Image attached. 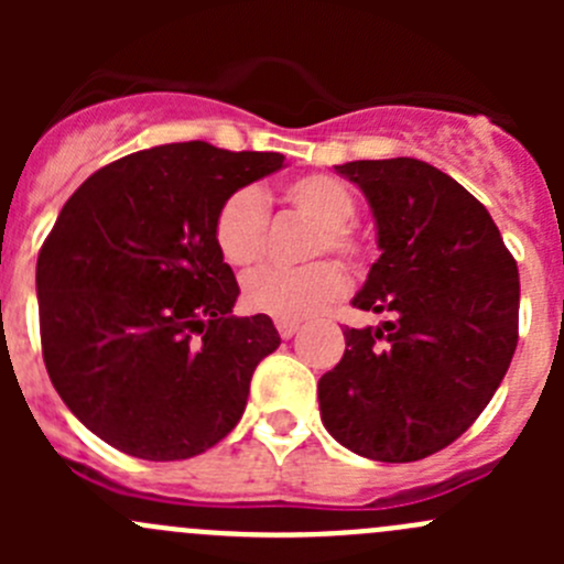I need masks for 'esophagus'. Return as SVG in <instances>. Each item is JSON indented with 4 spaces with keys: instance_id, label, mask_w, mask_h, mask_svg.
I'll list each match as a JSON object with an SVG mask.
<instances>
[{
    "instance_id": "34e87169",
    "label": "esophagus",
    "mask_w": 564,
    "mask_h": 564,
    "mask_svg": "<svg viewBox=\"0 0 564 564\" xmlns=\"http://www.w3.org/2000/svg\"><path fill=\"white\" fill-rule=\"evenodd\" d=\"M275 327H278V333H281V338L289 340L300 329V322H278Z\"/></svg>"
}]
</instances>
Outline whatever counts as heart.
<instances>
[{
  "label": "heart",
  "mask_w": 564,
  "mask_h": 564,
  "mask_svg": "<svg viewBox=\"0 0 564 564\" xmlns=\"http://www.w3.org/2000/svg\"><path fill=\"white\" fill-rule=\"evenodd\" d=\"M278 202L303 220L314 224L305 240V259L335 253L346 264L360 267L366 261V240L355 229L357 196L346 182L329 174H305L278 187ZM215 246L235 267H248L264 250L267 207L253 187H240L224 198L215 215ZM346 289V278L333 261H308L297 270L261 267L242 281V303L253 314H264L281 322H297L338 297Z\"/></svg>",
  "instance_id": "1"
}]
</instances>
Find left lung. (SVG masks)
I'll return each mask as SVG.
<instances>
[{
    "label": "left lung",
    "instance_id": "obj_1",
    "mask_svg": "<svg viewBox=\"0 0 564 564\" xmlns=\"http://www.w3.org/2000/svg\"><path fill=\"white\" fill-rule=\"evenodd\" d=\"M335 172L366 193L382 256L351 305L388 314L346 327L318 379L322 423L357 456L420 460L456 442L488 406L519 344V267L488 209L414 158Z\"/></svg>",
    "mask_w": 564,
    "mask_h": 564
}]
</instances>
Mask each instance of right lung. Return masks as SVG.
<instances>
[{"mask_svg":"<svg viewBox=\"0 0 564 564\" xmlns=\"http://www.w3.org/2000/svg\"><path fill=\"white\" fill-rule=\"evenodd\" d=\"M283 169L278 152L182 141L98 169L62 207L37 256L43 360L65 406L128 456L180 460L218 445L281 335L231 316L240 286L215 215Z\"/></svg>","mask_w":564,"mask_h":564,"instance_id":"right-lung-1","label":"right lung"}]
</instances>
